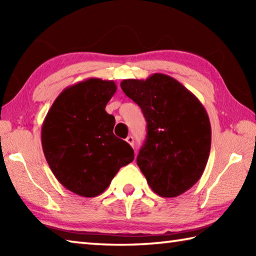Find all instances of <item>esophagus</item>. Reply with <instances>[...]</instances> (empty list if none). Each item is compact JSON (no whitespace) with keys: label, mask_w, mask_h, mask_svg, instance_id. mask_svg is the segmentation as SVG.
I'll list each match as a JSON object with an SVG mask.
<instances>
[{"label":"esophagus","mask_w":256,"mask_h":256,"mask_svg":"<svg viewBox=\"0 0 256 256\" xmlns=\"http://www.w3.org/2000/svg\"><path fill=\"white\" fill-rule=\"evenodd\" d=\"M126 142H128V144L130 146H134V138H133V136H128V138H126Z\"/></svg>","instance_id":"1"}]
</instances>
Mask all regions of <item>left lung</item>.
Here are the masks:
<instances>
[{"label": "left lung", "mask_w": 256, "mask_h": 256, "mask_svg": "<svg viewBox=\"0 0 256 256\" xmlns=\"http://www.w3.org/2000/svg\"><path fill=\"white\" fill-rule=\"evenodd\" d=\"M120 88L146 120L138 168L158 196H180L200 180L209 159L211 125L206 108L180 82L162 73L123 80Z\"/></svg>", "instance_id": "obj_1"}]
</instances>
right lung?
Instances as JSON below:
<instances>
[{
    "label": "right lung",
    "instance_id": "right-lung-1",
    "mask_svg": "<svg viewBox=\"0 0 256 256\" xmlns=\"http://www.w3.org/2000/svg\"><path fill=\"white\" fill-rule=\"evenodd\" d=\"M115 82L89 78L63 90L42 126L47 164L60 184L84 198L102 194L134 151L112 133L115 118L105 107Z\"/></svg>",
    "mask_w": 256,
    "mask_h": 256
}]
</instances>
